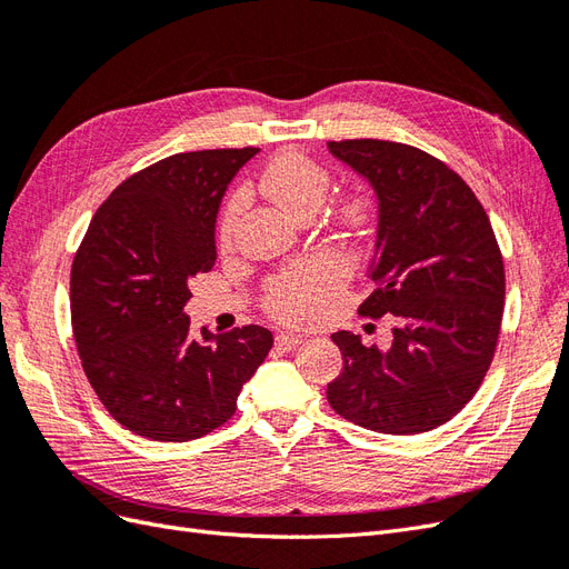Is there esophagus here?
Wrapping results in <instances>:
<instances>
[{"instance_id": "esophagus-1", "label": "esophagus", "mask_w": 569, "mask_h": 569, "mask_svg": "<svg viewBox=\"0 0 569 569\" xmlns=\"http://www.w3.org/2000/svg\"><path fill=\"white\" fill-rule=\"evenodd\" d=\"M303 343V337H299V335H278L274 337V347L278 349H282V351H291V349H297V347H301Z\"/></svg>"}]
</instances>
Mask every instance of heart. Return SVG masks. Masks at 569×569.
Masks as SVG:
<instances>
[{
	"label": "heart",
	"instance_id": "obj_1",
	"mask_svg": "<svg viewBox=\"0 0 569 569\" xmlns=\"http://www.w3.org/2000/svg\"><path fill=\"white\" fill-rule=\"evenodd\" d=\"M327 187H330V176L322 166L306 153L287 151L278 159L270 161L261 176L263 194L291 216H301L306 211H316L322 203ZM244 209V194L237 192L226 206V213L220 220V242L228 244L234 232L237 216ZM370 206L366 199H349L341 206V220L351 228H360L368 220ZM347 280V266L335 256H313L308 261L297 263L295 268L284 270L274 278L266 289V308L268 313L284 322H306L316 318L322 306Z\"/></svg>",
	"mask_w": 569,
	"mask_h": 569
}]
</instances>
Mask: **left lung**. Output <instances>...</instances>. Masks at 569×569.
Wrapping results in <instances>:
<instances>
[{
    "instance_id": "left-lung-1",
    "label": "left lung",
    "mask_w": 569,
    "mask_h": 569,
    "mask_svg": "<svg viewBox=\"0 0 569 569\" xmlns=\"http://www.w3.org/2000/svg\"><path fill=\"white\" fill-rule=\"evenodd\" d=\"M377 199L372 295L358 313L391 318V347L335 332L343 370L327 401L382 435L449 422L491 366L506 272L489 216L462 178L429 153L385 140L327 142Z\"/></svg>"
}]
</instances>
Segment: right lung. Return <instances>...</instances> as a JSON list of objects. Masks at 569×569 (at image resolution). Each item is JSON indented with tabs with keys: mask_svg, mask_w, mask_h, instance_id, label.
I'll return each instance as SVG.
<instances>
[{
	"mask_svg": "<svg viewBox=\"0 0 569 569\" xmlns=\"http://www.w3.org/2000/svg\"><path fill=\"white\" fill-rule=\"evenodd\" d=\"M258 149L173 153L99 206L71 268L82 370L130 432L192 441L226 425L272 347L266 327L189 332V280L216 263L226 189Z\"/></svg>",
	"mask_w": 569,
	"mask_h": 569,
	"instance_id": "1",
	"label": "right lung"
}]
</instances>
